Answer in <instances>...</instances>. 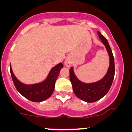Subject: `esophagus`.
Instances as JSON below:
<instances>
[{"label": "esophagus", "mask_w": 132, "mask_h": 132, "mask_svg": "<svg viewBox=\"0 0 132 132\" xmlns=\"http://www.w3.org/2000/svg\"><path fill=\"white\" fill-rule=\"evenodd\" d=\"M64 64L66 67H70L71 65V60L69 59H66L65 60V62H64Z\"/></svg>", "instance_id": "1"}]
</instances>
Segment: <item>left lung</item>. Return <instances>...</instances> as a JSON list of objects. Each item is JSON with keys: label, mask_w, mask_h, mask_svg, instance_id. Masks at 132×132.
Masks as SVG:
<instances>
[{"label": "left lung", "mask_w": 132, "mask_h": 132, "mask_svg": "<svg viewBox=\"0 0 132 132\" xmlns=\"http://www.w3.org/2000/svg\"><path fill=\"white\" fill-rule=\"evenodd\" d=\"M99 39L105 46L109 55V67L106 75L101 80L94 82H83L79 80L75 74L73 67L69 70L70 80L72 84L73 92L79 98L87 102H94L98 101L105 96L111 87L115 73L114 59L112 52L106 38L101 34L100 31H97Z\"/></svg>", "instance_id": "obj_1"}]
</instances>
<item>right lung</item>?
Instances as JSON below:
<instances>
[{"label": "right lung", "instance_id": "obj_1", "mask_svg": "<svg viewBox=\"0 0 132 132\" xmlns=\"http://www.w3.org/2000/svg\"><path fill=\"white\" fill-rule=\"evenodd\" d=\"M63 67L62 63L56 65L50 70L47 77L40 82L26 85L20 82L14 74L10 65V74L17 90L26 98L35 102H40L49 98L55 88V81L61 69Z\"/></svg>", "mask_w": 132, "mask_h": 132}]
</instances>
